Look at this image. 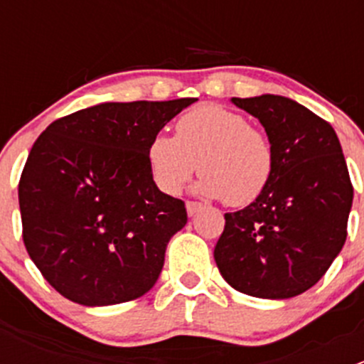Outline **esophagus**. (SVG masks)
<instances>
[{
	"instance_id": "34e87169",
	"label": "esophagus",
	"mask_w": 364,
	"mask_h": 364,
	"mask_svg": "<svg viewBox=\"0 0 364 364\" xmlns=\"http://www.w3.org/2000/svg\"><path fill=\"white\" fill-rule=\"evenodd\" d=\"M203 209V204L200 203H193V200H186V213H188V216H193L197 215V213Z\"/></svg>"
}]
</instances>
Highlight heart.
Listing matches in <instances>:
<instances>
[{"label":"heart","instance_id":"b5f03b06","mask_svg":"<svg viewBox=\"0 0 364 364\" xmlns=\"http://www.w3.org/2000/svg\"><path fill=\"white\" fill-rule=\"evenodd\" d=\"M149 172L161 192L178 196L197 172L196 190L204 197L223 199L241 208L255 203L274 172L269 137L252 127L243 114L205 104L176 121L174 137L156 134L149 141Z\"/></svg>","mask_w":364,"mask_h":364}]
</instances>
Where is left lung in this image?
<instances>
[{"mask_svg":"<svg viewBox=\"0 0 364 364\" xmlns=\"http://www.w3.org/2000/svg\"><path fill=\"white\" fill-rule=\"evenodd\" d=\"M255 116L274 149L266 192L225 213L215 260L227 284L262 299H289L314 287L347 240L352 188L328 121L291 98H232Z\"/></svg>","mask_w":364,"mask_h":364,"instance_id":"left-lung-1","label":"left lung"}]
</instances>
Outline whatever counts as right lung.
Segmentation results:
<instances>
[{"instance_id": "add662e5", "label": "right lung", "mask_w": 364, "mask_h": 364, "mask_svg": "<svg viewBox=\"0 0 364 364\" xmlns=\"http://www.w3.org/2000/svg\"><path fill=\"white\" fill-rule=\"evenodd\" d=\"M196 100L105 102L60 117L36 139L19 181L23 240L61 296L109 306L156 284L167 243L188 216L153 181L146 149Z\"/></svg>"}]
</instances>
